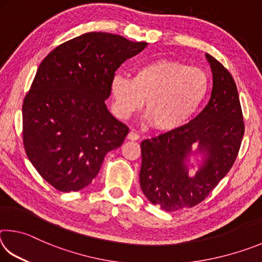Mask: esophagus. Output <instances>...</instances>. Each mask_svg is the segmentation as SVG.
Wrapping results in <instances>:
<instances>
[{"mask_svg": "<svg viewBox=\"0 0 262 262\" xmlns=\"http://www.w3.org/2000/svg\"><path fill=\"white\" fill-rule=\"evenodd\" d=\"M140 139V135L137 134L136 132H129L128 133V135H127V140H130V141H137Z\"/></svg>", "mask_w": 262, "mask_h": 262, "instance_id": "obj_1", "label": "esophagus"}]
</instances>
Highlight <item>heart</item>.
Segmentation results:
<instances>
[{"label":"heart","instance_id":"1","mask_svg":"<svg viewBox=\"0 0 262 262\" xmlns=\"http://www.w3.org/2000/svg\"><path fill=\"white\" fill-rule=\"evenodd\" d=\"M208 91L209 77L205 70L166 59L140 66L132 79L115 75L111 81L118 117L129 118L144 101L147 119L162 132L185 126L205 103Z\"/></svg>","mask_w":262,"mask_h":262}]
</instances>
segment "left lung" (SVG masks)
<instances>
[{
  "label": "left lung",
  "instance_id": "obj_1",
  "mask_svg": "<svg viewBox=\"0 0 262 262\" xmlns=\"http://www.w3.org/2000/svg\"><path fill=\"white\" fill-rule=\"evenodd\" d=\"M206 57L212 73L209 103L187 125L141 143L142 192L166 211L194 207L205 200L232 167L245 132L231 74L211 55ZM193 145L203 161L190 176Z\"/></svg>",
  "mask_w": 262,
  "mask_h": 262
}]
</instances>
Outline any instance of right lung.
Here are the masks:
<instances>
[{"label":"right lung","mask_w":262,"mask_h":262,"mask_svg":"<svg viewBox=\"0 0 262 262\" xmlns=\"http://www.w3.org/2000/svg\"><path fill=\"white\" fill-rule=\"evenodd\" d=\"M147 45L90 32L57 46L39 66L23 103V143L39 174L57 190L86 187L106 154L123 143L129 128L105 100L115 70Z\"/></svg>","instance_id":"right-lung-1"}]
</instances>
